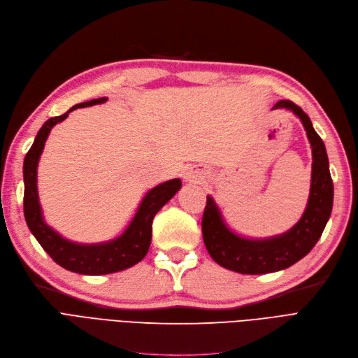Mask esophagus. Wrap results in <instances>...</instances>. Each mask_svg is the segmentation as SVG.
Returning <instances> with one entry per match:
<instances>
[{"instance_id": "1", "label": "esophagus", "mask_w": 358, "mask_h": 358, "mask_svg": "<svg viewBox=\"0 0 358 358\" xmlns=\"http://www.w3.org/2000/svg\"><path fill=\"white\" fill-rule=\"evenodd\" d=\"M187 179L192 180V182H199V180H201V176H200V173H196V171H191V173H188Z\"/></svg>"}]
</instances>
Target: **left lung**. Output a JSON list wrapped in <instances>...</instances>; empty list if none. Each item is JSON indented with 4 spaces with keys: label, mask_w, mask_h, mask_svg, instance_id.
<instances>
[{
    "label": "left lung",
    "mask_w": 358,
    "mask_h": 358,
    "mask_svg": "<svg viewBox=\"0 0 358 358\" xmlns=\"http://www.w3.org/2000/svg\"><path fill=\"white\" fill-rule=\"evenodd\" d=\"M278 108L290 109L298 115L310 139L313 148L310 200L301 220L287 232L266 240H249L227 228L216 203L212 196H207L201 222L206 249L216 264L240 274L275 273L301 261L322 237L334 206V182L324 142L301 106L290 101H280L273 109Z\"/></svg>",
    "instance_id": "left-lung-1"
}]
</instances>
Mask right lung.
I'll return each mask as SVG.
<instances>
[{
  "mask_svg": "<svg viewBox=\"0 0 358 358\" xmlns=\"http://www.w3.org/2000/svg\"><path fill=\"white\" fill-rule=\"evenodd\" d=\"M108 99H93L90 102L78 103L72 106L68 113L59 117L47 120L28 151L23 162V213L27 219V225L34 234V237L41 244V248L48 253L53 261L72 273L84 275H103L118 273L126 268L136 265L150 250L152 238V219L171 196L182 187L180 179L167 180L158 187L152 188L145 195L136 216L121 237L102 243V244H77L65 240L56 231L48 227L41 213V206L38 201V191H36V166H38L40 155L44 150L48 133L64 121L71 110L92 106L96 103H103Z\"/></svg>",
  "mask_w": 358,
  "mask_h": 358,
  "instance_id": "add662e5",
  "label": "right lung"
}]
</instances>
